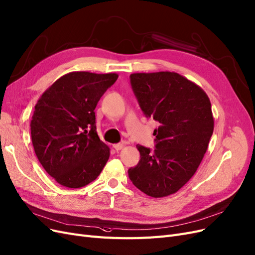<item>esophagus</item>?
I'll return each instance as SVG.
<instances>
[{"instance_id": "esophagus-1", "label": "esophagus", "mask_w": 255, "mask_h": 255, "mask_svg": "<svg viewBox=\"0 0 255 255\" xmlns=\"http://www.w3.org/2000/svg\"><path fill=\"white\" fill-rule=\"evenodd\" d=\"M123 147H124V143H118V144H113V148L116 150H121Z\"/></svg>"}]
</instances>
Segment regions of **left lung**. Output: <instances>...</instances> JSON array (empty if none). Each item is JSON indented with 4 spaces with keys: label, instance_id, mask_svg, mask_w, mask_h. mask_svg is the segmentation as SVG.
Segmentation results:
<instances>
[{
    "label": "left lung",
    "instance_id": "1",
    "mask_svg": "<svg viewBox=\"0 0 255 255\" xmlns=\"http://www.w3.org/2000/svg\"><path fill=\"white\" fill-rule=\"evenodd\" d=\"M130 83L154 129L153 151L136 145L137 165L128 169L139 191L154 198L175 194L190 180L207 152L214 130L210 98L193 81L175 72L133 73Z\"/></svg>",
    "mask_w": 255,
    "mask_h": 255
}]
</instances>
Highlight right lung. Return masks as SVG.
<instances>
[{
	"label": "right lung",
	"instance_id": "add662e5",
	"mask_svg": "<svg viewBox=\"0 0 255 255\" xmlns=\"http://www.w3.org/2000/svg\"><path fill=\"white\" fill-rule=\"evenodd\" d=\"M118 77L71 72L38 100L30 121L32 146L41 165L60 185H88L108 161L110 148L97 135L94 110Z\"/></svg>",
	"mask_w": 255,
	"mask_h": 255
}]
</instances>
